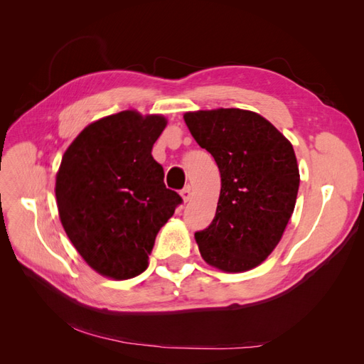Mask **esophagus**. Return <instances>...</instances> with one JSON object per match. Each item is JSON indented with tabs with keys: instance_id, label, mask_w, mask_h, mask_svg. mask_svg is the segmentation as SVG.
<instances>
[{
	"instance_id": "obj_1",
	"label": "esophagus",
	"mask_w": 364,
	"mask_h": 364,
	"mask_svg": "<svg viewBox=\"0 0 364 364\" xmlns=\"http://www.w3.org/2000/svg\"><path fill=\"white\" fill-rule=\"evenodd\" d=\"M181 196H182V199H183L185 202H188V200L191 199V186L186 185L185 188L181 191Z\"/></svg>"
}]
</instances>
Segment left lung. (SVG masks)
I'll use <instances>...</instances> for the list:
<instances>
[{
  "label": "left lung",
  "mask_w": 364,
  "mask_h": 364,
  "mask_svg": "<svg viewBox=\"0 0 364 364\" xmlns=\"http://www.w3.org/2000/svg\"><path fill=\"white\" fill-rule=\"evenodd\" d=\"M222 178L215 217L196 232L202 258L223 272H246L277 247L293 214L299 168L293 146L261 115L214 109L183 115Z\"/></svg>",
  "instance_id": "8db88e82"
}]
</instances>
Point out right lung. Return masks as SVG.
<instances>
[{
    "mask_svg": "<svg viewBox=\"0 0 364 364\" xmlns=\"http://www.w3.org/2000/svg\"><path fill=\"white\" fill-rule=\"evenodd\" d=\"M165 126L162 115H109L85 127L62 158L56 176L62 226L103 277L129 279L144 272L159 229L182 203L151 156Z\"/></svg>",
    "mask_w": 364,
    "mask_h": 364,
    "instance_id": "1",
    "label": "right lung"
}]
</instances>
